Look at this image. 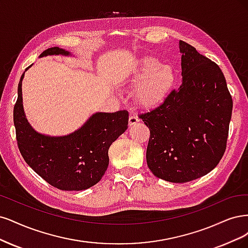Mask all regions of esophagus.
<instances>
[{
    "instance_id": "34e87169",
    "label": "esophagus",
    "mask_w": 248,
    "mask_h": 248,
    "mask_svg": "<svg viewBox=\"0 0 248 248\" xmlns=\"http://www.w3.org/2000/svg\"><path fill=\"white\" fill-rule=\"evenodd\" d=\"M140 121H139V118L136 116V115H130V117H129V124L130 125H134V124H138Z\"/></svg>"
}]
</instances>
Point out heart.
Masks as SVG:
<instances>
[{"mask_svg": "<svg viewBox=\"0 0 248 248\" xmlns=\"http://www.w3.org/2000/svg\"><path fill=\"white\" fill-rule=\"evenodd\" d=\"M176 72L171 65L161 63L155 58L141 60L132 72L130 83L135 89V99L146 108L163 103L174 89Z\"/></svg>", "mask_w": 248, "mask_h": 248, "instance_id": "obj_1", "label": "heart"}]
</instances>
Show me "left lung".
<instances>
[{
	"label": "left lung",
	"instance_id": "left-lung-1",
	"mask_svg": "<svg viewBox=\"0 0 248 248\" xmlns=\"http://www.w3.org/2000/svg\"><path fill=\"white\" fill-rule=\"evenodd\" d=\"M182 84L149 112L146 162L156 177L183 183L213 170L225 154L233 100L220 68L179 41Z\"/></svg>",
	"mask_w": 248,
	"mask_h": 248
}]
</instances>
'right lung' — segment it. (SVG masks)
<instances>
[{"label":"right lung","mask_w":248,"mask_h":248,"mask_svg":"<svg viewBox=\"0 0 248 248\" xmlns=\"http://www.w3.org/2000/svg\"><path fill=\"white\" fill-rule=\"evenodd\" d=\"M53 54L70 53L60 47H51L40 57ZM23 75L25 72L18 83L13 122L17 145L26 163L50 186L62 190H83L94 186L108 168L110 145L126 130L129 112L121 110L95 113L80 129L63 137L38 134L31 129L23 112Z\"/></svg>","instance_id":"obj_1"}]
</instances>
